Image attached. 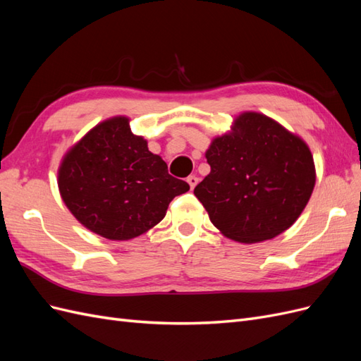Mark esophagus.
Returning a JSON list of instances; mask_svg holds the SVG:
<instances>
[{
    "label": "esophagus",
    "mask_w": 361,
    "mask_h": 361,
    "mask_svg": "<svg viewBox=\"0 0 361 361\" xmlns=\"http://www.w3.org/2000/svg\"><path fill=\"white\" fill-rule=\"evenodd\" d=\"M187 182L190 183V187H191V190H194V187H195V185H197V183H199V178H197V176H188V178H187Z\"/></svg>",
    "instance_id": "34e87169"
}]
</instances>
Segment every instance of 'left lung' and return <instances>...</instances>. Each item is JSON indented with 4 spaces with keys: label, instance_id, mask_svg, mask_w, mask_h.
Wrapping results in <instances>:
<instances>
[{
    "label": "left lung",
    "instance_id": "left-lung-1",
    "mask_svg": "<svg viewBox=\"0 0 361 361\" xmlns=\"http://www.w3.org/2000/svg\"><path fill=\"white\" fill-rule=\"evenodd\" d=\"M211 173L194 188L212 224L253 244L289 228L314 187L313 157L304 141L274 120L244 113L232 133L206 152Z\"/></svg>",
    "mask_w": 361,
    "mask_h": 361
}]
</instances>
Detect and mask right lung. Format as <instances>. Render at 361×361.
Returning <instances> with one entry per match:
<instances>
[{"mask_svg": "<svg viewBox=\"0 0 361 361\" xmlns=\"http://www.w3.org/2000/svg\"><path fill=\"white\" fill-rule=\"evenodd\" d=\"M59 188L82 226L106 239L125 241L166 216L170 202L190 185L169 174L167 164L130 133L126 117L94 126L64 157Z\"/></svg>", "mask_w": 361, "mask_h": 361, "instance_id": "obj_1", "label": "right lung"}]
</instances>
